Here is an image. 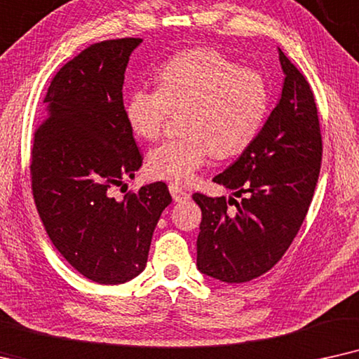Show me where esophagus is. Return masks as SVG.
I'll return each instance as SVG.
<instances>
[{"mask_svg": "<svg viewBox=\"0 0 359 359\" xmlns=\"http://www.w3.org/2000/svg\"><path fill=\"white\" fill-rule=\"evenodd\" d=\"M169 190L172 194V198H174V202H187V200L190 198V194L185 192V190L182 187H179V185L170 184Z\"/></svg>", "mask_w": 359, "mask_h": 359, "instance_id": "esophagus-1", "label": "esophagus"}]
</instances>
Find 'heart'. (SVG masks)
Wrapping results in <instances>:
<instances>
[{"instance_id":"heart-1","label":"heart","mask_w":359,"mask_h":359,"mask_svg":"<svg viewBox=\"0 0 359 359\" xmlns=\"http://www.w3.org/2000/svg\"><path fill=\"white\" fill-rule=\"evenodd\" d=\"M156 85L133 90L124 102V118L133 135L152 141L170 111H182V135L152 147L146 159L151 175L172 184L192 182L210 154L218 159L243 154L269 113L264 76L213 49L174 55L157 72Z\"/></svg>"}]
</instances>
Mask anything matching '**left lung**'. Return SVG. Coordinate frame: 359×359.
Returning <instances> with one entry per match:
<instances>
[{
    "label": "left lung",
    "mask_w": 359,
    "mask_h": 359,
    "mask_svg": "<svg viewBox=\"0 0 359 359\" xmlns=\"http://www.w3.org/2000/svg\"><path fill=\"white\" fill-rule=\"evenodd\" d=\"M279 60L285 75L279 103L256 141L213 179L241 200L194 194L202 208L198 271L222 283H248L280 261L318 180L322 133L313 93L280 49Z\"/></svg>",
    "instance_id": "left-lung-1"
}]
</instances>
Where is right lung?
Instances as JSON below:
<instances>
[{
	"label": "right lung",
	"mask_w": 359,
	"mask_h": 359,
	"mask_svg": "<svg viewBox=\"0 0 359 359\" xmlns=\"http://www.w3.org/2000/svg\"><path fill=\"white\" fill-rule=\"evenodd\" d=\"M124 37L92 44L62 67L34 131L32 195L47 235L67 262L98 284H124L146 267L152 233L172 202L164 182L114 200L142 156L124 118L123 83L131 52Z\"/></svg>",
	"instance_id": "obj_1"
}]
</instances>
